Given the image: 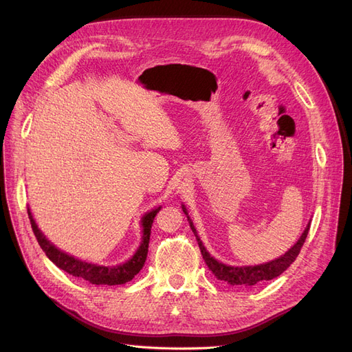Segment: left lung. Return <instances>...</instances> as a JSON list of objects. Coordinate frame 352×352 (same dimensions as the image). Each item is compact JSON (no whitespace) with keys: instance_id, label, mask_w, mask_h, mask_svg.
Returning <instances> with one entry per match:
<instances>
[{"instance_id":"left-lung-1","label":"left lung","mask_w":352,"mask_h":352,"mask_svg":"<svg viewBox=\"0 0 352 352\" xmlns=\"http://www.w3.org/2000/svg\"><path fill=\"white\" fill-rule=\"evenodd\" d=\"M184 212L188 217V221L190 225V229H192L194 235L198 241L199 250L202 254V258H204L206 264L208 265V269L212 272V274L216 276L219 280H225L230 285H242V286H252L255 283H260L264 280H272L274 278H278L279 274H282L289 265L295 261V258L300 254L302 245L305 242V238L308 235V230H310V223H308L307 228L304 229L301 238L296 241V243L291 250H287L283 255H280L279 258L272 260L269 263L264 264H257V265H241V267H236V265H228L223 264L220 261H217L214 257H211L210 252L206 250L204 245H202V241L199 239L197 229L194 226L192 220L188 216V211L185 208V206H182Z\"/></svg>"}]
</instances>
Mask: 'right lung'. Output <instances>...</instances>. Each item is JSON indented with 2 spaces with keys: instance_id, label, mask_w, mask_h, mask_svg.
Instances as JSON below:
<instances>
[{
  "instance_id": "add662e5",
  "label": "right lung",
  "mask_w": 352,
  "mask_h": 352,
  "mask_svg": "<svg viewBox=\"0 0 352 352\" xmlns=\"http://www.w3.org/2000/svg\"><path fill=\"white\" fill-rule=\"evenodd\" d=\"M160 208L162 207H157L151 211H148L146 214L142 217V220H141L142 242L140 245V248H138L136 252L133 254V257L123 264L114 265V267H105V265L85 263L82 260L72 257V255H69L66 252H63L61 250H58L56 247V245H52L44 236V233L38 229L29 208H28V214L30 219L32 230H34V233H35L39 247L47 254V257L57 265L58 269L67 272L69 274L74 276V278H80V279L88 280L92 285H110L111 286V285H123L126 282L132 280L144 267L146 255H148V243H150L151 226H153L154 217L157 216Z\"/></svg>"
}]
</instances>
